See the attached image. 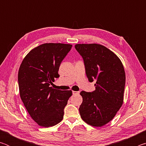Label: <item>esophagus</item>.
I'll return each instance as SVG.
<instances>
[{
	"instance_id": "esophagus-1",
	"label": "esophagus",
	"mask_w": 146,
	"mask_h": 146,
	"mask_svg": "<svg viewBox=\"0 0 146 146\" xmlns=\"http://www.w3.org/2000/svg\"><path fill=\"white\" fill-rule=\"evenodd\" d=\"M79 93L78 91H73V95H78V94Z\"/></svg>"
}]
</instances>
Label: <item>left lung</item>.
I'll return each mask as SVG.
<instances>
[{
    "label": "left lung",
    "mask_w": 146,
    "mask_h": 146,
    "mask_svg": "<svg viewBox=\"0 0 146 146\" xmlns=\"http://www.w3.org/2000/svg\"><path fill=\"white\" fill-rule=\"evenodd\" d=\"M75 49L84 61L90 82L96 80L95 90L82 91L80 117L88 124L102 127L110 122L123 102L125 74L120 59L104 46L78 44Z\"/></svg>",
    "instance_id": "1"
}]
</instances>
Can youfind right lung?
<instances>
[{
  "instance_id": "1",
  "label": "right lung",
  "mask_w": 146,
  "mask_h": 146,
  "mask_svg": "<svg viewBox=\"0 0 146 146\" xmlns=\"http://www.w3.org/2000/svg\"><path fill=\"white\" fill-rule=\"evenodd\" d=\"M71 47L69 44H41L31 49L20 66V96L32 119L40 126H53L63 119L72 91L56 90L49 85L59 76L60 63Z\"/></svg>"
}]
</instances>
